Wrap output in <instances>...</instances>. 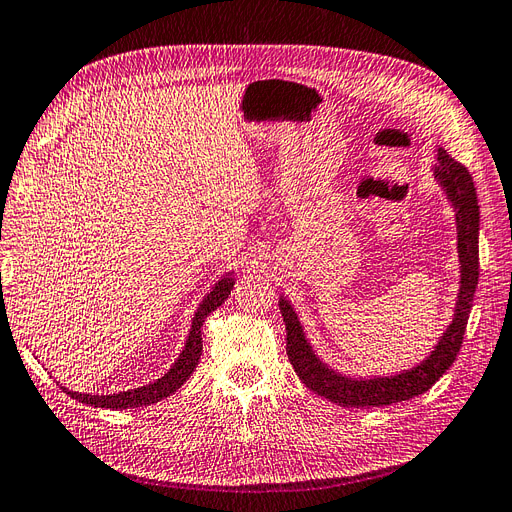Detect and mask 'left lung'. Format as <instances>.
<instances>
[{
    "label": "left lung",
    "instance_id": "1",
    "mask_svg": "<svg viewBox=\"0 0 512 512\" xmlns=\"http://www.w3.org/2000/svg\"><path fill=\"white\" fill-rule=\"evenodd\" d=\"M433 178L440 182L448 201L455 208L457 221V251H459V294L452 324L437 341L433 352L410 371H403L390 377H369L356 379L337 373L326 367L317 358L311 343L306 341L300 319L294 311V306L281 296L279 309L283 313L285 330H287V356L291 367L302 379L306 388H311L319 397H324L332 403L343 407H379L407 401L418 394L427 392L437 379H440L452 362H455L461 343L467 319H470L474 291L478 285V199L474 180L467 167L450 158L446 150H437V165L433 169Z\"/></svg>",
    "mask_w": 512,
    "mask_h": 512
}]
</instances>
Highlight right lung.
<instances>
[{
	"mask_svg": "<svg viewBox=\"0 0 512 512\" xmlns=\"http://www.w3.org/2000/svg\"><path fill=\"white\" fill-rule=\"evenodd\" d=\"M233 283L236 281L231 279V274H225L223 279L212 287L210 294L203 298V302L199 304V309L193 317V326H191V332H188V339H186L182 354L178 356V360H175L173 367L163 377L156 379V382L135 388V390L118 392V394H81V392H72L68 388H62V390H66V394H70V397L77 399L79 403L94 405V407H107V410H130V407H143V405H152V403L167 399L169 394H173L186 382L188 377H191V373L199 364L201 349H203V341H201L203 321H206V317L229 298Z\"/></svg>",
	"mask_w": 512,
	"mask_h": 512,
	"instance_id": "1",
	"label": "right lung"
}]
</instances>
